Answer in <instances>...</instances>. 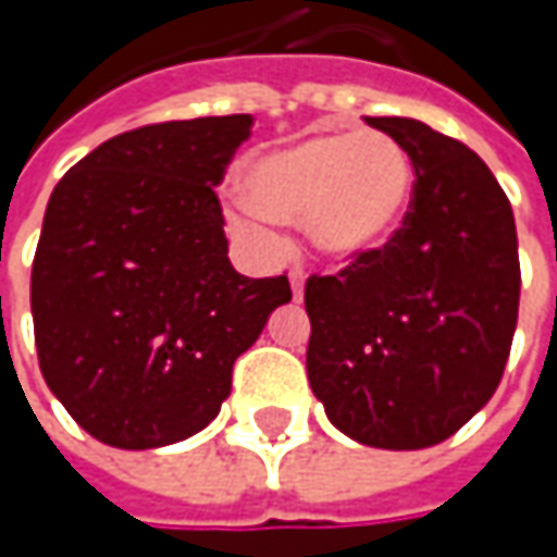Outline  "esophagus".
Segmentation results:
<instances>
[{"mask_svg": "<svg viewBox=\"0 0 557 557\" xmlns=\"http://www.w3.org/2000/svg\"><path fill=\"white\" fill-rule=\"evenodd\" d=\"M290 290H294V300L304 297V269H290Z\"/></svg>", "mask_w": 557, "mask_h": 557, "instance_id": "obj_1", "label": "esophagus"}]
</instances>
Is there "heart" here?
<instances>
[{"label": "heart", "mask_w": 557, "mask_h": 557, "mask_svg": "<svg viewBox=\"0 0 557 557\" xmlns=\"http://www.w3.org/2000/svg\"><path fill=\"white\" fill-rule=\"evenodd\" d=\"M245 188L250 201L228 213L242 235L269 242L275 216L307 225L319 253L356 260L394 238L412 203L416 170L399 141L366 129L269 151L245 170Z\"/></svg>", "instance_id": "1"}]
</instances>
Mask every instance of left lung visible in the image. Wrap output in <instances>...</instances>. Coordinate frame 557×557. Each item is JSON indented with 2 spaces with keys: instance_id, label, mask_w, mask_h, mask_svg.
I'll list each match as a JSON object with an SVG mask.
<instances>
[{
  "instance_id": "left-lung-1",
  "label": "left lung",
  "mask_w": 557,
  "mask_h": 557,
  "mask_svg": "<svg viewBox=\"0 0 557 557\" xmlns=\"http://www.w3.org/2000/svg\"><path fill=\"white\" fill-rule=\"evenodd\" d=\"M412 158L416 188L384 247L310 275L307 374L337 431L424 449L478 416L518 325L515 213L490 166L409 117H369Z\"/></svg>"
}]
</instances>
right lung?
Masks as SVG:
<instances>
[{"instance_id":"add662e5","label":"right lung","mask_w":557,"mask_h":557,"mask_svg":"<svg viewBox=\"0 0 557 557\" xmlns=\"http://www.w3.org/2000/svg\"><path fill=\"white\" fill-rule=\"evenodd\" d=\"M250 114L166 120L101 141L54 185L30 275L39 369L117 449L207 428L232 366L290 300L288 275L228 263L223 183Z\"/></svg>"}]
</instances>
